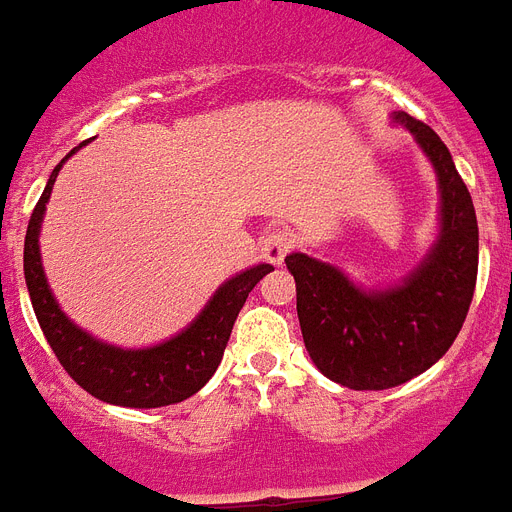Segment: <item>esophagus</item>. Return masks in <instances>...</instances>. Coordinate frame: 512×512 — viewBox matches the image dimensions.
<instances>
[{
    "label": "esophagus",
    "mask_w": 512,
    "mask_h": 512,
    "mask_svg": "<svg viewBox=\"0 0 512 512\" xmlns=\"http://www.w3.org/2000/svg\"><path fill=\"white\" fill-rule=\"evenodd\" d=\"M294 247V234H291L286 226H276V229H270L268 234L263 236V242H260V252L268 260L270 265H281L286 252Z\"/></svg>",
    "instance_id": "obj_1"
}]
</instances>
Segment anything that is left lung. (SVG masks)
<instances>
[{"label":"left lung","mask_w":512,"mask_h":512,"mask_svg":"<svg viewBox=\"0 0 512 512\" xmlns=\"http://www.w3.org/2000/svg\"><path fill=\"white\" fill-rule=\"evenodd\" d=\"M390 122L414 135L437 176L440 229L427 255L385 289H364L307 252L286 257L309 359L328 380L351 390L395 388L442 359L463 328L479 268L474 203L450 150L406 111H393Z\"/></svg>","instance_id":"8db88e82"}]
</instances>
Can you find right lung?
<instances>
[{
  "mask_svg": "<svg viewBox=\"0 0 512 512\" xmlns=\"http://www.w3.org/2000/svg\"><path fill=\"white\" fill-rule=\"evenodd\" d=\"M83 145L85 143H80L75 150H70L54 166L44 195L33 208L28 234H25L23 270L38 325L44 330L51 351L57 354L59 364L67 369V375L90 395H96L98 401L127 406V409H158V406L187 401L213 377L223 359V349L229 343L239 309L247 302L249 291L255 289L260 278L268 276L273 265H252L231 276L229 281H223L208 304L200 309V315L182 333L156 346L122 349V346L90 336L88 330L64 315L51 294L44 263H41V244H38L51 187L57 182L64 161Z\"/></svg>",
  "mask_w": 512,
  "mask_h": 512,
  "instance_id": "add662e5",
  "label": "right lung"
}]
</instances>
